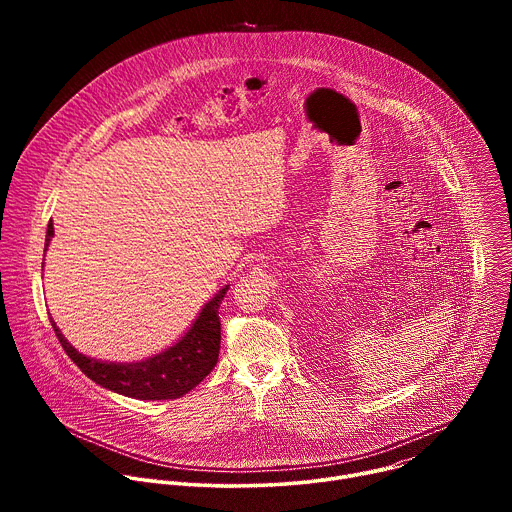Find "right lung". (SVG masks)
Here are the masks:
<instances>
[{
    "label": "right lung",
    "instance_id": "1",
    "mask_svg": "<svg viewBox=\"0 0 512 512\" xmlns=\"http://www.w3.org/2000/svg\"><path fill=\"white\" fill-rule=\"evenodd\" d=\"M52 237L54 227L48 223L44 251L48 249ZM227 291L229 285H225L208 304H204L194 324L174 346L139 362H109L85 356L62 336L52 318L50 324L68 358L103 389L143 401L178 399L192 391L216 367L218 350H221L218 308H221Z\"/></svg>",
    "mask_w": 512,
    "mask_h": 512
}]
</instances>
